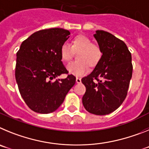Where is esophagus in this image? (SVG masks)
<instances>
[{
	"instance_id": "obj_1",
	"label": "esophagus",
	"mask_w": 149,
	"mask_h": 149,
	"mask_svg": "<svg viewBox=\"0 0 149 149\" xmlns=\"http://www.w3.org/2000/svg\"><path fill=\"white\" fill-rule=\"evenodd\" d=\"M76 83H77V84L81 83V79L80 77H76Z\"/></svg>"
}]
</instances>
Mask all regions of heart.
I'll list each match as a JSON object with an SVG mask.
<instances>
[{"label":"heart","mask_w":149,"mask_h":149,"mask_svg":"<svg viewBox=\"0 0 149 149\" xmlns=\"http://www.w3.org/2000/svg\"><path fill=\"white\" fill-rule=\"evenodd\" d=\"M77 60L67 65V71L75 76H82L87 72L88 65L96 66L102 58V50L97 44H93L89 37L84 35L77 36L72 41L71 45L64 42L60 48L61 59L65 62L70 61L74 52Z\"/></svg>","instance_id":"b5f03b06"}]
</instances>
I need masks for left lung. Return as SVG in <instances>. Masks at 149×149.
I'll use <instances>...</instances> for the list:
<instances>
[{
  "mask_svg": "<svg viewBox=\"0 0 149 149\" xmlns=\"http://www.w3.org/2000/svg\"><path fill=\"white\" fill-rule=\"evenodd\" d=\"M94 37L102 50V58L94 70L81 81L86 86L84 107L90 113L103 116L123 103L132 77L131 54L123 41L104 30Z\"/></svg>",
  "mask_w": 149,
  "mask_h": 149,
  "instance_id": "8db88e82",
  "label": "left lung"
}]
</instances>
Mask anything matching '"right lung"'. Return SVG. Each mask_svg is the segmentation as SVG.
I'll use <instances>...</instances> for the list:
<instances>
[{"mask_svg": "<svg viewBox=\"0 0 149 149\" xmlns=\"http://www.w3.org/2000/svg\"><path fill=\"white\" fill-rule=\"evenodd\" d=\"M70 32L62 28L39 30L21 45L17 52L15 80L19 93L30 110L50 113L63 104L76 77L56 79L68 74L60 54Z\"/></svg>", "mask_w": 149, "mask_h": 149, "instance_id": "add662e5", "label": "right lung"}]
</instances>
